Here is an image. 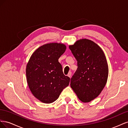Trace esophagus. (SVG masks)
I'll list each match as a JSON object with an SVG mask.
<instances>
[{"label":"esophagus","mask_w":128,"mask_h":128,"mask_svg":"<svg viewBox=\"0 0 128 128\" xmlns=\"http://www.w3.org/2000/svg\"><path fill=\"white\" fill-rule=\"evenodd\" d=\"M68 76L69 77H70V78L71 76H72V72H69L68 74Z\"/></svg>","instance_id":"obj_1"}]
</instances>
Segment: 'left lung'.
I'll return each instance as SVG.
<instances>
[{"label":"left lung","instance_id":"1","mask_svg":"<svg viewBox=\"0 0 128 128\" xmlns=\"http://www.w3.org/2000/svg\"><path fill=\"white\" fill-rule=\"evenodd\" d=\"M77 61L70 86L83 102H88L100 94L107 83L108 66L102 50L94 42L81 39L69 45Z\"/></svg>","mask_w":128,"mask_h":128}]
</instances>
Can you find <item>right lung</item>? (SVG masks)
I'll return each mask as SVG.
<instances>
[{
  "label": "right lung",
  "instance_id": "add662e5",
  "mask_svg": "<svg viewBox=\"0 0 128 128\" xmlns=\"http://www.w3.org/2000/svg\"><path fill=\"white\" fill-rule=\"evenodd\" d=\"M66 49L62 43L52 42L38 48L26 64L27 83L32 94L41 102L52 103L69 86L70 78L65 76L58 59Z\"/></svg>",
  "mask_w": 128,
  "mask_h": 128
}]
</instances>
